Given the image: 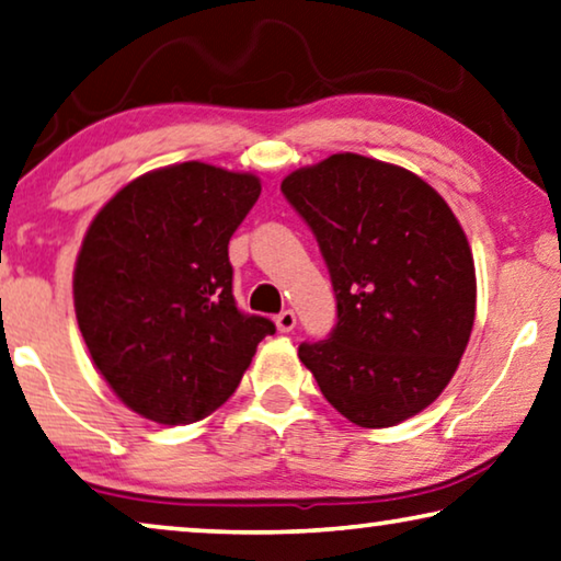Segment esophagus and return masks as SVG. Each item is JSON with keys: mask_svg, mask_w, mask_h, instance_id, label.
Returning a JSON list of instances; mask_svg holds the SVG:
<instances>
[{"mask_svg": "<svg viewBox=\"0 0 561 561\" xmlns=\"http://www.w3.org/2000/svg\"><path fill=\"white\" fill-rule=\"evenodd\" d=\"M274 322H277L279 332H291V330H295V324H297V314L291 312V309H282V312L274 317Z\"/></svg>", "mask_w": 561, "mask_h": 561, "instance_id": "obj_1", "label": "esophagus"}]
</instances>
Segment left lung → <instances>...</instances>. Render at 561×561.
<instances>
[{"mask_svg": "<svg viewBox=\"0 0 561 561\" xmlns=\"http://www.w3.org/2000/svg\"><path fill=\"white\" fill-rule=\"evenodd\" d=\"M328 264L337 322L299 360L363 428L421 413L454 378L476 314L473 256L446 201L415 173L337 153L282 181Z\"/></svg>", "mask_w": 561, "mask_h": 561, "instance_id": "8db88e82", "label": "left lung"}]
</instances>
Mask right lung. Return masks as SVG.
Instances as JSON below:
<instances>
[{"label":"right lung","instance_id":"add662e5","mask_svg":"<svg viewBox=\"0 0 561 561\" xmlns=\"http://www.w3.org/2000/svg\"><path fill=\"white\" fill-rule=\"evenodd\" d=\"M252 173L198 161L130 181L90 224L75 264V314L100 375L163 425L227 403L274 334L233 299L229 239L256 204Z\"/></svg>","mask_w":561,"mask_h":561}]
</instances>
